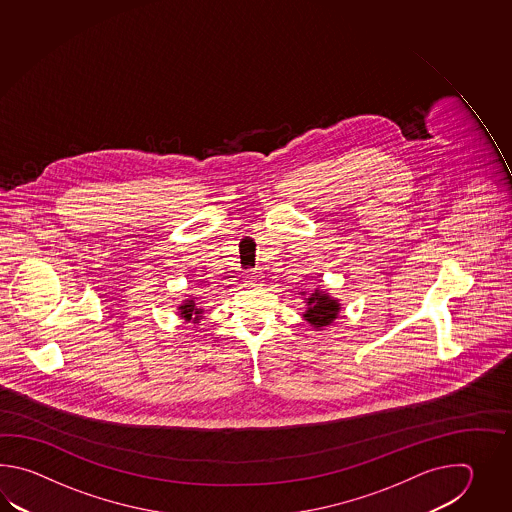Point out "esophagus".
<instances>
[{"label": "esophagus", "instance_id": "34e87169", "mask_svg": "<svg viewBox=\"0 0 512 512\" xmlns=\"http://www.w3.org/2000/svg\"><path fill=\"white\" fill-rule=\"evenodd\" d=\"M245 282H247L249 287H256V285H260L261 278L256 274V272H251V274H247V276H245Z\"/></svg>", "mask_w": 512, "mask_h": 512}]
</instances>
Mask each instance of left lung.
Returning <instances> with one entry per match:
<instances>
[{
  "instance_id": "8db88e82",
  "label": "left lung",
  "mask_w": 512,
  "mask_h": 512,
  "mask_svg": "<svg viewBox=\"0 0 512 512\" xmlns=\"http://www.w3.org/2000/svg\"><path fill=\"white\" fill-rule=\"evenodd\" d=\"M305 298V313L304 320L309 326L316 329V331H322L324 327L331 326L335 320H337L342 307L338 298H333L331 293H327L326 289H320L316 287L315 291L307 294L304 291Z\"/></svg>"
}]
</instances>
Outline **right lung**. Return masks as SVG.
<instances>
[{
	"label": "right lung",
	"mask_w": 512,
	"mask_h": 512,
	"mask_svg": "<svg viewBox=\"0 0 512 512\" xmlns=\"http://www.w3.org/2000/svg\"><path fill=\"white\" fill-rule=\"evenodd\" d=\"M205 309L201 305L197 304L196 296L188 294V298H185L181 304L177 305V315L183 320V324H199V320L203 318Z\"/></svg>",
	"instance_id": "1"
}]
</instances>
